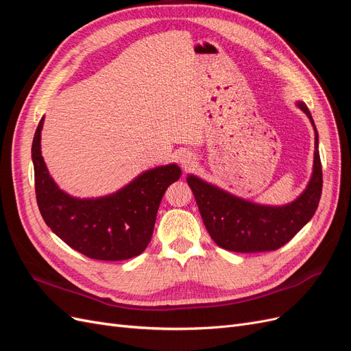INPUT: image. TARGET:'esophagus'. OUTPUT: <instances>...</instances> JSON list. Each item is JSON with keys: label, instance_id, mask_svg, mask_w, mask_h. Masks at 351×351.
<instances>
[{"label": "esophagus", "instance_id": "34e87169", "mask_svg": "<svg viewBox=\"0 0 351 351\" xmlns=\"http://www.w3.org/2000/svg\"><path fill=\"white\" fill-rule=\"evenodd\" d=\"M178 159H180V164H182L184 169H192L196 164V158L190 152H183Z\"/></svg>", "mask_w": 351, "mask_h": 351}]
</instances>
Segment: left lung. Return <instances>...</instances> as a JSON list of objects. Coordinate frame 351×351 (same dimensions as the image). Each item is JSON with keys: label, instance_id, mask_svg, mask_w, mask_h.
<instances>
[{"label": "left lung", "instance_id": "1", "mask_svg": "<svg viewBox=\"0 0 351 351\" xmlns=\"http://www.w3.org/2000/svg\"><path fill=\"white\" fill-rule=\"evenodd\" d=\"M295 105L312 123L315 154L309 183L290 204H256L195 174H187L186 180L195 195L204 224L219 247L240 253L277 250L289 243L315 215L322 193V167L317 149L319 136L306 104L297 101Z\"/></svg>", "mask_w": 351, "mask_h": 351}]
</instances>
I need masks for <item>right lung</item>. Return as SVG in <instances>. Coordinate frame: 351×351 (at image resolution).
<instances>
[{"mask_svg": "<svg viewBox=\"0 0 351 351\" xmlns=\"http://www.w3.org/2000/svg\"><path fill=\"white\" fill-rule=\"evenodd\" d=\"M42 117L32 143L35 190L40 215L56 236L90 259L124 261L141 254L151 241L159 204L182 176L177 164L158 165L136 176L110 195L76 197L49 176L40 151Z\"/></svg>", "mask_w": 351, "mask_h": 351, "instance_id": "obj_1", "label": "right lung"}]
</instances>
